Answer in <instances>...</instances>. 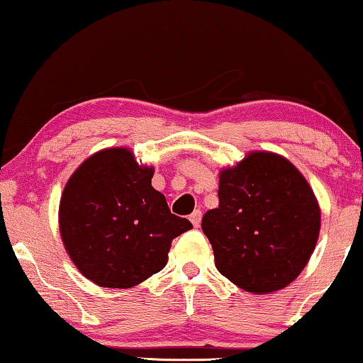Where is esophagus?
<instances>
[{"label":"esophagus","mask_w":363,"mask_h":363,"mask_svg":"<svg viewBox=\"0 0 363 363\" xmlns=\"http://www.w3.org/2000/svg\"><path fill=\"white\" fill-rule=\"evenodd\" d=\"M190 221L193 223V226H195V228L200 226L201 225V211L200 210L193 211L190 215Z\"/></svg>","instance_id":"1"}]
</instances>
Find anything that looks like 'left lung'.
Instances as JSON below:
<instances>
[{
    "mask_svg": "<svg viewBox=\"0 0 363 363\" xmlns=\"http://www.w3.org/2000/svg\"><path fill=\"white\" fill-rule=\"evenodd\" d=\"M220 205L201 230L216 269L252 294L289 286L314 252L320 208L302 173L272 152H251L220 172Z\"/></svg>",
    "mask_w": 363,
    "mask_h": 363,
    "instance_id": "1",
    "label": "left lung"
}]
</instances>
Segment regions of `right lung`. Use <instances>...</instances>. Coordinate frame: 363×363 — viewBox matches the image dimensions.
Listing matches in <instances>:
<instances>
[{"label":"right lung","instance_id":"1","mask_svg":"<svg viewBox=\"0 0 363 363\" xmlns=\"http://www.w3.org/2000/svg\"><path fill=\"white\" fill-rule=\"evenodd\" d=\"M153 168L128 148H104L72 173L59 203L69 257L101 287L128 289L168 261L173 238L191 230L152 186Z\"/></svg>","mask_w":363,"mask_h":363}]
</instances>
